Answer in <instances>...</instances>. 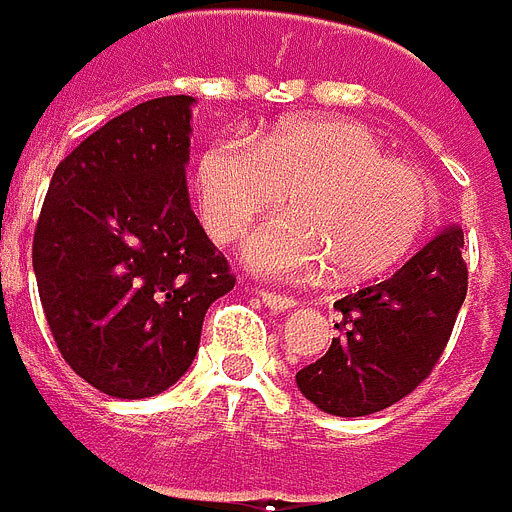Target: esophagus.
I'll use <instances>...</instances> for the list:
<instances>
[{
    "mask_svg": "<svg viewBox=\"0 0 512 512\" xmlns=\"http://www.w3.org/2000/svg\"><path fill=\"white\" fill-rule=\"evenodd\" d=\"M259 299L267 310L273 313H285L290 307H296V299L293 296H282V293H270V290H259Z\"/></svg>",
    "mask_w": 512,
    "mask_h": 512,
    "instance_id": "esophagus-1",
    "label": "esophagus"
}]
</instances>
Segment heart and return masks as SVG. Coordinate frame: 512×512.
<instances>
[{"label": "heart", "instance_id": "b5f03b06", "mask_svg": "<svg viewBox=\"0 0 512 512\" xmlns=\"http://www.w3.org/2000/svg\"><path fill=\"white\" fill-rule=\"evenodd\" d=\"M196 207L216 242H233L267 207L287 199L247 239L250 270L305 279L333 262L339 276H373L396 265L430 219V185L390 159L350 119L302 116L256 133L222 136L193 162Z\"/></svg>", "mask_w": 512, "mask_h": 512}]
</instances>
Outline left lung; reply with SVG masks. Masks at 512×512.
I'll return each instance as SVG.
<instances>
[{
    "label": "left lung",
    "mask_w": 512,
    "mask_h": 512,
    "mask_svg": "<svg viewBox=\"0 0 512 512\" xmlns=\"http://www.w3.org/2000/svg\"><path fill=\"white\" fill-rule=\"evenodd\" d=\"M462 250V227L447 225L390 279L339 299V336L296 373L307 402L353 419L413 393L439 362L467 296Z\"/></svg>",
    "instance_id": "obj_1"
}]
</instances>
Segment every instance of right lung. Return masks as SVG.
Instances as JSON below:
<instances>
[{
  "mask_svg": "<svg viewBox=\"0 0 512 512\" xmlns=\"http://www.w3.org/2000/svg\"><path fill=\"white\" fill-rule=\"evenodd\" d=\"M193 96L150 99L59 162L33 236V273L65 362L116 399L187 373L207 307L233 290L190 210Z\"/></svg>",
  "mask_w": 512,
  "mask_h": 512,
  "instance_id": "add662e5",
  "label": "right lung"
}]
</instances>
